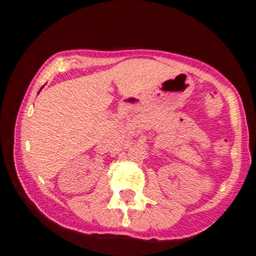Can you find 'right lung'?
<instances>
[{
	"mask_svg": "<svg viewBox=\"0 0 256 256\" xmlns=\"http://www.w3.org/2000/svg\"><path fill=\"white\" fill-rule=\"evenodd\" d=\"M40 90H42V88H40Z\"/></svg>",
	"mask_w": 256,
	"mask_h": 256,
	"instance_id": "obj_1",
	"label": "right lung"
}]
</instances>
